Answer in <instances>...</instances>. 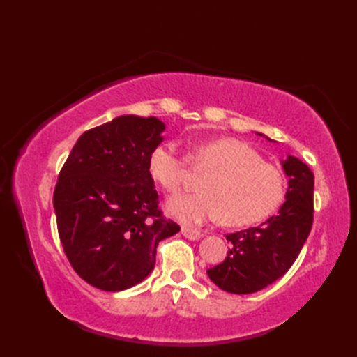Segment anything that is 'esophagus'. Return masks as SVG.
Wrapping results in <instances>:
<instances>
[{
    "label": "esophagus",
    "mask_w": 357,
    "mask_h": 357,
    "mask_svg": "<svg viewBox=\"0 0 357 357\" xmlns=\"http://www.w3.org/2000/svg\"><path fill=\"white\" fill-rule=\"evenodd\" d=\"M181 234H183V236H186L188 240H192V241L199 240L201 236H202V232H201L199 229H197V228H189V226H183V228H181Z\"/></svg>",
    "instance_id": "34e87169"
}]
</instances>
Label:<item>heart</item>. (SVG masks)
<instances>
[{
  "label": "heart",
  "mask_w": 357,
  "mask_h": 357,
  "mask_svg": "<svg viewBox=\"0 0 357 357\" xmlns=\"http://www.w3.org/2000/svg\"><path fill=\"white\" fill-rule=\"evenodd\" d=\"M189 162L207 176L199 185L201 193L168 199L167 211L183 223L222 219L228 226H252L271 218L286 199L283 171L234 138L198 143L189 160L176 144H159L149 155V174L162 189L176 193L185 185Z\"/></svg>",
  "instance_id": "b5f03b06"
}]
</instances>
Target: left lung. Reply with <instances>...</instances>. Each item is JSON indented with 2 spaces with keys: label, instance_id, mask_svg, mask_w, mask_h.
<instances>
[{
  "label": "left lung",
  "instance_id": "obj_1",
  "mask_svg": "<svg viewBox=\"0 0 357 357\" xmlns=\"http://www.w3.org/2000/svg\"><path fill=\"white\" fill-rule=\"evenodd\" d=\"M282 164L289 188L278 214L255 228L226 235L228 256L207 269L211 282L229 294H255L283 277L308 238L314 218V174L295 156Z\"/></svg>",
  "mask_w": 357,
  "mask_h": 357
}]
</instances>
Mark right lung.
<instances>
[{
    "label": "right lung",
    "mask_w": 357,
    "mask_h": 357,
    "mask_svg": "<svg viewBox=\"0 0 357 357\" xmlns=\"http://www.w3.org/2000/svg\"><path fill=\"white\" fill-rule=\"evenodd\" d=\"M164 129L153 116H119L82 134L59 172L53 207L63 252L96 289L143 282L159 241L180 231L162 214L147 168Z\"/></svg>",
    "instance_id": "obj_1"
}]
</instances>
